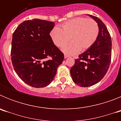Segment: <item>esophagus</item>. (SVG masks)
<instances>
[{"label":"esophagus","mask_w":121,"mask_h":121,"mask_svg":"<svg viewBox=\"0 0 121 121\" xmlns=\"http://www.w3.org/2000/svg\"><path fill=\"white\" fill-rule=\"evenodd\" d=\"M67 57H68V55H66V54H65V55H64V58L66 59V58H67Z\"/></svg>","instance_id":"1"}]
</instances>
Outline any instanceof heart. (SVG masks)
Here are the masks:
<instances>
[{
    "mask_svg": "<svg viewBox=\"0 0 121 121\" xmlns=\"http://www.w3.org/2000/svg\"><path fill=\"white\" fill-rule=\"evenodd\" d=\"M61 28H53L50 36L53 43L59 48L67 45L71 37L72 42L62 49L63 52L68 55L88 50L99 35L98 25L93 19L77 17L65 22L61 25Z\"/></svg>",
    "mask_w": 121,
    "mask_h": 121,
    "instance_id": "obj_1",
    "label": "heart"
}]
</instances>
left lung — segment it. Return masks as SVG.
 I'll list each match as a JSON object with an SVG mask.
<instances>
[{"label":"left lung","instance_id":"left-lung-1","mask_svg":"<svg viewBox=\"0 0 121 121\" xmlns=\"http://www.w3.org/2000/svg\"><path fill=\"white\" fill-rule=\"evenodd\" d=\"M99 26L97 40L88 50L75 59L70 70L73 82L82 87L97 84L107 73L112 57V39L106 26L97 17L88 14Z\"/></svg>","mask_w":121,"mask_h":121}]
</instances>
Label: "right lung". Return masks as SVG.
Listing matches in <instances>:
<instances>
[{
	"label": "right lung",
	"mask_w": 121,
	"mask_h": 121,
	"mask_svg": "<svg viewBox=\"0 0 121 121\" xmlns=\"http://www.w3.org/2000/svg\"><path fill=\"white\" fill-rule=\"evenodd\" d=\"M54 25L38 19L28 20L19 25L13 35L11 56L14 69L25 83L33 87L48 85L64 59L50 36ZM49 57L51 59L47 60Z\"/></svg>",
	"instance_id": "right-lung-1"
}]
</instances>
